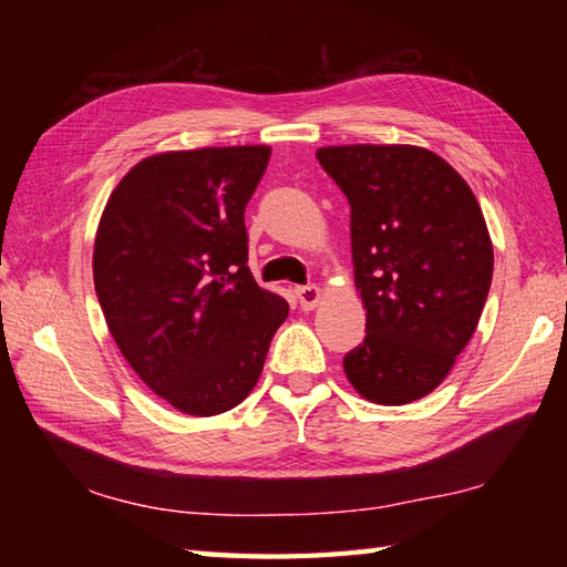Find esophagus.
<instances>
[{
  "instance_id": "1",
  "label": "esophagus",
  "mask_w": 567,
  "mask_h": 567,
  "mask_svg": "<svg viewBox=\"0 0 567 567\" xmlns=\"http://www.w3.org/2000/svg\"><path fill=\"white\" fill-rule=\"evenodd\" d=\"M295 295H297V299H299V307H302L305 311L319 307V302H321V287H317V285L297 287Z\"/></svg>"
}]
</instances>
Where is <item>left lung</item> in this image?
<instances>
[{
	"mask_svg": "<svg viewBox=\"0 0 567 567\" xmlns=\"http://www.w3.org/2000/svg\"><path fill=\"white\" fill-rule=\"evenodd\" d=\"M351 204L355 290L365 341L343 358L368 402L400 406L433 392L473 339L495 252L473 189L419 146L317 151Z\"/></svg>",
	"mask_w": 567,
	"mask_h": 567,
	"instance_id": "1",
	"label": "left lung"
}]
</instances>
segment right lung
<instances>
[{
    "mask_svg": "<svg viewBox=\"0 0 567 567\" xmlns=\"http://www.w3.org/2000/svg\"><path fill=\"white\" fill-rule=\"evenodd\" d=\"M270 146L148 155L106 199L94 236V290L118 351L189 416H214L256 388L290 315L248 268L244 212Z\"/></svg>",
    "mask_w": 567,
    "mask_h": 567,
    "instance_id": "add662e5",
    "label": "right lung"
}]
</instances>
